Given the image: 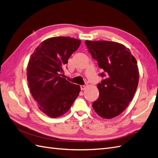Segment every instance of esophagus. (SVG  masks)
Masks as SVG:
<instances>
[{"instance_id": "esophagus-1", "label": "esophagus", "mask_w": 158, "mask_h": 158, "mask_svg": "<svg viewBox=\"0 0 158 158\" xmlns=\"http://www.w3.org/2000/svg\"><path fill=\"white\" fill-rule=\"evenodd\" d=\"M85 88H86V85H80V89H81V90H84Z\"/></svg>"}]
</instances>
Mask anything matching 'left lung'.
Masks as SVG:
<instances>
[{"label": "left lung", "mask_w": 158, "mask_h": 158, "mask_svg": "<svg viewBox=\"0 0 158 158\" xmlns=\"http://www.w3.org/2000/svg\"><path fill=\"white\" fill-rule=\"evenodd\" d=\"M92 58L103 70L104 80L97 87L99 95L92 103L99 116L112 118L119 115L128 106L138 84L137 62L123 44L109 41H85Z\"/></svg>", "instance_id": "8db88e82"}]
</instances>
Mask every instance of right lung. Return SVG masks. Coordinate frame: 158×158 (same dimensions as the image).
Segmentation results:
<instances>
[{"label":"right lung","mask_w":158,"mask_h":158,"mask_svg":"<svg viewBox=\"0 0 158 158\" xmlns=\"http://www.w3.org/2000/svg\"><path fill=\"white\" fill-rule=\"evenodd\" d=\"M81 41L54 37L41 43L27 64V80L31 94L41 111L51 118L68 112L78 96L80 87L62 77L63 68Z\"/></svg>","instance_id":"1"}]
</instances>
